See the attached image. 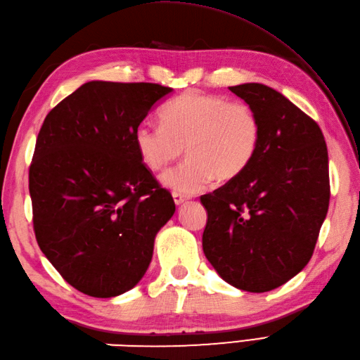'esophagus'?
Segmentation results:
<instances>
[{"instance_id":"34e87169","label":"esophagus","mask_w":360,"mask_h":360,"mask_svg":"<svg viewBox=\"0 0 360 360\" xmlns=\"http://www.w3.org/2000/svg\"><path fill=\"white\" fill-rule=\"evenodd\" d=\"M173 201L176 205H182L187 201V196H184L182 193H178V192H173Z\"/></svg>"}]
</instances>
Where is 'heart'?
<instances>
[{
	"instance_id": "1",
	"label": "heart",
	"mask_w": 360,
	"mask_h": 360,
	"mask_svg": "<svg viewBox=\"0 0 360 360\" xmlns=\"http://www.w3.org/2000/svg\"><path fill=\"white\" fill-rule=\"evenodd\" d=\"M164 125L141 124L134 143L142 162L160 172L178 159L188 158L162 176V184L182 195L198 193L212 181L240 176L257 156L262 127L249 105L224 96L187 91L160 112Z\"/></svg>"
}]
</instances>
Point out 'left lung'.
<instances>
[{
  "instance_id": "obj_1",
  "label": "left lung",
  "mask_w": 360,
  "mask_h": 360,
  "mask_svg": "<svg viewBox=\"0 0 360 360\" xmlns=\"http://www.w3.org/2000/svg\"><path fill=\"white\" fill-rule=\"evenodd\" d=\"M255 111L257 156L240 176L202 195L205 258L229 285L267 292L312 257L330 205L322 129L288 98L262 83L229 88Z\"/></svg>"
}]
</instances>
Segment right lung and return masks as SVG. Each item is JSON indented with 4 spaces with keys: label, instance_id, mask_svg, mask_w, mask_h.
<instances>
[{
    "label": "right lung",
    "instance_id": "obj_1",
    "mask_svg": "<svg viewBox=\"0 0 360 360\" xmlns=\"http://www.w3.org/2000/svg\"><path fill=\"white\" fill-rule=\"evenodd\" d=\"M172 91L88 82L49 111L38 133L29 168L35 238L83 294L110 298L134 288L176 210L134 143L137 127Z\"/></svg>",
    "mask_w": 360,
    "mask_h": 360
}]
</instances>
